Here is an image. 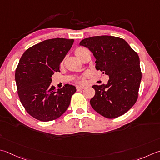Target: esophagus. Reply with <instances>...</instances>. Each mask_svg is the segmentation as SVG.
<instances>
[{
    "instance_id": "esophagus-1",
    "label": "esophagus",
    "mask_w": 160,
    "mask_h": 160,
    "mask_svg": "<svg viewBox=\"0 0 160 160\" xmlns=\"http://www.w3.org/2000/svg\"><path fill=\"white\" fill-rule=\"evenodd\" d=\"M84 88H85V87H84V86H80V85H78V86H76V89H77L78 92V91L82 90V89H84Z\"/></svg>"
}]
</instances>
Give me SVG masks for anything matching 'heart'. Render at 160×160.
Instances as JSON below:
<instances>
[{"label":"heart","mask_w":160,"mask_h":160,"mask_svg":"<svg viewBox=\"0 0 160 160\" xmlns=\"http://www.w3.org/2000/svg\"><path fill=\"white\" fill-rule=\"evenodd\" d=\"M87 51H87L86 48H82V47H78V48L75 49L74 54H75V55L76 56L77 58H78L80 59H81V60H82L84 57V55H85L86 52ZM61 64L62 65L64 64V61L62 62ZM87 76V73H84L83 75H82V76L78 77L76 81H77L78 82H79V83L85 82V79H86Z\"/></svg>","instance_id":"1"}]
</instances>
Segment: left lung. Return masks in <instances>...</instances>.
Listing matches in <instances>:
<instances>
[{
    "label": "left lung",
    "instance_id": "left-lung-1",
    "mask_svg": "<svg viewBox=\"0 0 160 160\" xmlns=\"http://www.w3.org/2000/svg\"><path fill=\"white\" fill-rule=\"evenodd\" d=\"M80 45L87 47L96 58V68L109 78L107 84L93 85V109L102 117L115 118L135 104L142 80L139 58L123 39L113 36H95L84 39Z\"/></svg>",
    "mask_w": 160,
    "mask_h": 160
}]
</instances>
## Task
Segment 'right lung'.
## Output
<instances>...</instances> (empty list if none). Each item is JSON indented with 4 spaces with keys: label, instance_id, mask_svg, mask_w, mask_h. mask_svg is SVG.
I'll return each mask as SVG.
<instances>
[{
    "label": "right lung",
    "instance_id": "right-lung-1",
    "mask_svg": "<svg viewBox=\"0 0 160 160\" xmlns=\"http://www.w3.org/2000/svg\"><path fill=\"white\" fill-rule=\"evenodd\" d=\"M73 39H47L24 52L15 71L20 101L31 117L41 121L60 117L70 105L76 87L65 84L56 89L51 77L73 45Z\"/></svg>",
    "mask_w": 160,
    "mask_h": 160
}]
</instances>
